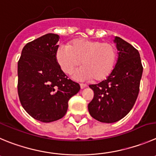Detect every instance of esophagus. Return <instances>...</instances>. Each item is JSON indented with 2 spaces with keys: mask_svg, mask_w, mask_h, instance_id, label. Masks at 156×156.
Returning <instances> with one entry per match:
<instances>
[{
  "mask_svg": "<svg viewBox=\"0 0 156 156\" xmlns=\"http://www.w3.org/2000/svg\"><path fill=\"white\" fill-rule=\"evenodd\" d=\"M80 87H81V89H83V88H86L87 85H85V84H82V83H81V84H80Z\"/></svg>",
  "mask_w": 156,
  "mask_h": 156,
  "instance_id": "1",
  "label": "esophagus"
}]
</instances>
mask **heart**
I'll return each instance as SVG.
<instances>
[{
    "instance_id": "obj_1",
    "label": "heart",
    "mask_w": 156,
    "mask_h": 156,
    "mask_svg": "<svg viewBox=\"0 0 156 156\" xmlns=\"http://www.w3.org/2000/svg\"><path fill=\"white\" fill-rule=\"evenodd\" d=\"M56 59L65 73L71 75L81 64L76 77L102 81L111 75L117 60V49L112 42L76 39L57 49Z\"/></svg>"
}]
</instances>
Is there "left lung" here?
Returning <instances> with one entry per match:
<instances>
[{"mask_svg":"<svg viewBox=\"0 0 156 156\" xmlns=\"http://www.w3.org/2000/svg\"><path fill=\"white\" fill-rule=\"evenodd\" d=\"M115 42L119 51L117 63L105 81L90 85L94 98L88 104L92 118L113 123L125 117L135 105L139 92L143 67L137 49L119 37Z\"/></svg>","mask_w":156,"mask_h":156,"instance_id":"1","label":"left lung"}]
</instances>
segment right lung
Instances as JSON below:
<instances>
[{
  "instance_id": "obj_1",
  "label": "right lung",
  "mask_w": 156,
  "mask_h": 156,
  "mask_svg": "<svg viewBox=\"0 0 156 156\" xmlns=\"http://www.w3.org/2000/svg\"><path fill=\"white\" fill-rule=\"evenodd\" d=\"M59 36L47 34L29 42L17 63V93L24 109L36 120L51 122L67 112L68 101L80 90L56 59Z\"/></svg>"
}]
</instances>
